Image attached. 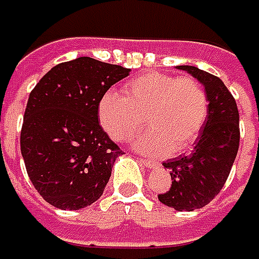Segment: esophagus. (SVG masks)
<instances>
[{
	"mask_svg": "<svg viewBox=\"0 0 259 259\" xmlns=\"http://www.w3.org/2000/svg\"><path fill=\"white\" fill-rule=\"evenodd\" d=\"M137 160L140 163H143L144 166H147L150 169H153V167H156L157 166V163L154 162V160H150V159H146V157H137Z\"/></svg>",
	"mask_w": 259,
	"mask_h": 259,
	"instance_id": "obj_1",
	"label": "esophagus"
}]
</instances>
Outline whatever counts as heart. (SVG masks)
I'll return each mask as SVG.
<instances>
[{
  "label": "heart",
  "mask_w": 259,
  "mask_h": 259,
  "mask_svg": "<svg viewBox=\"0 0 259 259\" xmlns=\"http://www.w3.org/2000/svg\"><path fill=\"white\" fill-rule=\"evenodd\" d=\"M122 96L108 92L99 100L97 116L115 141L125 143L144 123L150 130L134 141L144 153H179L201 136L208 118V96L192 77L147 71L128 81Z\"/></svg>",
  "instance_id": "1"
}]
</instances>
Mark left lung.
I'll return each mask as SVG.
<instances>
[{"label": "left lung", "mask_w": 259, "mask_h": 259, "mask_svg": "<svg viewBox=\"0 0 259 259\" xmlns=\"http://www.w3.org/2000/svg\"><path fill=\"white\" fill-rule=\"evenodd\" d=\"M176 68L204 85L210 109L194 150L163 163L172 185L159 194V201L178 211H194L213 200L230 174L239 149V112L232 93L219 77L192 65Z\"/></svg>", "instance_id": "left-lung-1"}]
</instances>
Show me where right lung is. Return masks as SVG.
Masks as SVG:
<instances>
[{
  "instance_id": "right-lung-1",
  "label": "right lung",
  "mask_w": 259,
  "mask_h": 259,
  "mask_svg": "<svg viewBox=\"0 0 259 259\" xmlns=\"http://www.w3.org/2000/svg\"><path fill=\"white\" fill-rule=\"evenodd\" d=\"M130 68L80 57L51 68L32 90L20 149L33 187L51 205L80 210L97 201L122 150L103 131L99 100Z\"/></svg>"
}]
</instances>
